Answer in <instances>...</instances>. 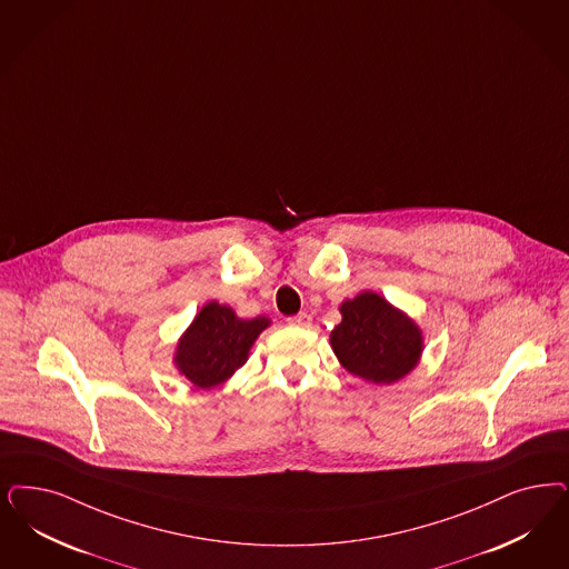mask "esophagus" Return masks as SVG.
Wrapping results in <instances>:
<instances>
[{
	"label": "esophagus",
	"mask_w": 569,
	"mask_h": 569,
	"mask_svg": "<svg viewBox=\"0 0 569 569\" xmlns=\"http://www.w3.org/2000/svg\"><path fill=\"white\" fill-rule=\"evenodd\" d=\"M311 321H313V317L309 313H298L288 319V323H290V326H298V328H309V326H311Z\"/></svg>",
	"instance_id": "1"
}]
</instances>
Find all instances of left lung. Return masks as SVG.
Returning a JSON list of instances; mask_svg holds the SVG:
<instances>
[{
  "instance_id": "1",
  "label": "left lung",
  "mask_w": 569,
  "mask_h": 569,
  "mask_svg": "<svg viewBox=\"0 0 569 569\" xmlns=\"http://www.w3.org/2000/svg\"><path fill=\"white\" fill-rule=\"evenodd\" d=\"M342 321L330 333L347 372L373 385H391L412 372L422 355V332L408 315L373 292L340 305Z\"/></svg>"
}]
</instances>
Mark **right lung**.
<instances>
[{
    "label": "right lung",
    "instance_id": "add662e5",
    "mask_svg": "<svg viewBox=\"0 0 569 569\" xmlns=\"http://www.w3.org/2000/svg\"><path fill=\"white\" fill-rule=\"evenodd\" d=\"M269 326L267 317L239 319L231 307L208 302L178 340V372L197 389L222 385L248 361L256 338Z\"/></svg>",
    "mask_w": 569,
    "mask_h": 569
}]
</instances>
